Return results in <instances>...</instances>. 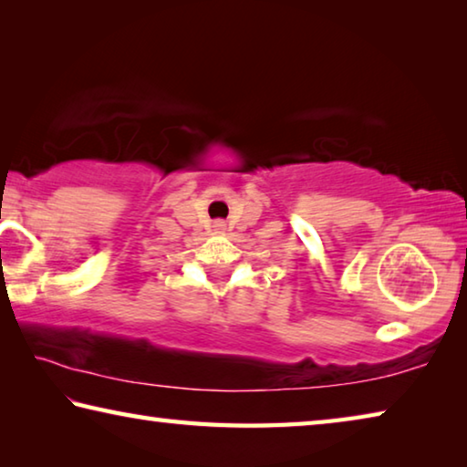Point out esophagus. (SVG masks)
<instances>
[{
	"mask_svg": "<svg viewBox=\"0 0 467 467\" xmlns=\"http://www.w3.org/2000/svg\"><path fill=\"white\" fill-rule=\"evenodd\" d=\"M214 228H216V231H224V223H216Z\"/></svg>",
	"mask_w": 467,
	"mask_h": 467,
	"instance_id": "34e87169",
	"label": "esophagus"
}]
</instances>
